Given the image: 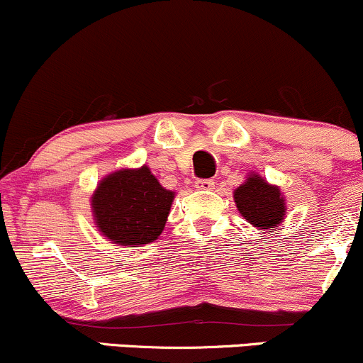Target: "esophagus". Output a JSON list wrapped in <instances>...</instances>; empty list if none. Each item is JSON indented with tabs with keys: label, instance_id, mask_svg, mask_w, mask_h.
Wrapping results in <instances>:
<instances>
[{
	"label": "esophagus",
	"instance_id": "esophagus-1",
	"mask_svg": "<svg viewBox=\"0 0 363 363\" xmlns=\"http://www.w3.org/2000/svg\"><path fill=\"white\" fill-rule=\"evenodd\" d=\"M194 187L196 189L210 191V189H213L215 184H213V181H210V179H198V181L194 182Z\"/></svg>",
	"mask_w": 363,
	"mask_h": 363
}]
</instances>
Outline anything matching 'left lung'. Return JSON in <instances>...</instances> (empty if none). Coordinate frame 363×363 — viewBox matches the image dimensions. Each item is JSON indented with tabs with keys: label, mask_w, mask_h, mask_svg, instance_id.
Instances as JSON below:
<instances>
[{
	"label": "left lung",
	"mask_w": 363,
	"mask_h": 363,
	"mask_svg": "<svg viewBox=\"0 0 363 363\" xmlns=\"http://www.w3.org/2000/svg\"><path fill=\"white\" fill-rule=\"evenodd\" d=\"M234 201L239 213L261 234H273L274 228L285 222V194L280 186L269 184L259 174L249 172L247 179L234 189Z\"/></svg>",
	"instance_id": "left-lung-1"
}]
</instances>
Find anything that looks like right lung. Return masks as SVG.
<instances>
[{
  "label": "right lung",
  "mask_w": 363,
  "mask_h": 363,
  "mask_svg": "<svg viewBox=\"0 0 363 363\" xmlns=\"http://www.w3.org/2000/svg\"><path fill=\"white\" fill-rule=\"evenodd\" d=\"M176 193L165 189L148 165L107 174L90 196L97 230L116 245L141 247L160 237Z\"/></svg>",
  "instance_id": "right-lung-1"
}]
</instances>
